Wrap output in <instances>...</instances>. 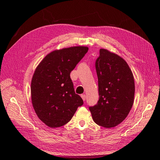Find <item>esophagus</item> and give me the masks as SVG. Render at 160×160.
I'll return each instance as SVG.
<instances>
[{
  "instance_id": "obj_1",
  "label": "esophagus",
  "mask_w": 160,
  "mask_h": 160,
  "mask_svg": "<svg viewBox=\"0 0 160 160\" xmlns=\"http://www.w3.org/2000/svg\"><path fill=\"white\" fill-rule=\"evenodd\" d=\"M81 98L83 99V100L85 101V99H86V95L85 94H83V95H81Z\"/></svg>"
}]
</instances>
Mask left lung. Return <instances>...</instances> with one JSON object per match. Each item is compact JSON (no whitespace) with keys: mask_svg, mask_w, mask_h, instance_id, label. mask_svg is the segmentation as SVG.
Instances as JSON below:
<instances>
[{"mask_svg":"<svg viewBox=\"0 0 160 160\" xmlns=\"http://www.w3.org/2000/svg\"><path fill=\"white\" fill-rule=\"evenodd\" d=\"M99 99L89 107L94 122L100 126H117L127 118L133 104L134 78L123 58L101 49L95 61Z\"/></svg>","mask_w":160,"mask_h":160,"instance_id":"left-lung-1","label":"left lung"}]
</instances>
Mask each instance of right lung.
Here are the masks:
<instances>
[{
    "label": "right lung",
    "mask_w": 160,
    "mask_h": 160,
    "mask_svg": "<svg viewBox=\"0 0 160 160\" xmlns=\"http://www.w3.org/2000/svg\"><path fill=\"white\" fill-rule=\"evenodd\" d=\"M88 49L77 46L53 51L37 67L31 81L32 104L38 118L47 126L65 125L83 104L75 93L70 73Z\"/></svg>",
    "instance_id": "1"
}]
</instances>
